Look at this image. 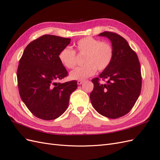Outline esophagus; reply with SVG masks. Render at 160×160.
<instances>
[{
	"mask_svg": "<svg viewBox=\"0 0 160 160\" xmlns=\"http://www.w3.org/2000/svg\"><path fill=\"white\" fill-rule=\"evenodd\" d=\"M82 83H83V81H82V80L77 81V84H78V85H81Z\"/></svg>",
	"mask_w": 160,
	"mask_h": 160,
	"instance_id": "esophagus-1",
	"label": "esophagus"
}]
</instances>
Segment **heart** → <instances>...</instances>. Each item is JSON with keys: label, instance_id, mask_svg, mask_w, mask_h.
I'll list each match as a JSON object with an SVG mask.
<instances>
[{"label": "heart", "instance_id": "heart-1", "mask_svg": "<svg viewBox=\"0 0 160 160\" xmlns=\"http://www.w3.org/2000/svg\"><path fill=\"white\" fill-rule=\"evenodd\" d=\"M75 51L68 47L64 48L59 55L61 64L69 69L76 66L75 52L84 55L83 62L85 63L70 73L72 79L82 80L93 75L98 69L103 71L111 64L113 58V49L110 43L102 42L91 37H86L79 39L75 44Z\"/></svg>", "mask_w": 160, "mask_h": 160}]
</instances>
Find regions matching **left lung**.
<instances>
[{"mask_svg":"<svg viewBox=\"0 0 160 160\" xmlns=\"http://www.w3.org/2000/svg\"><path fill=\"white\" fill-rule=\"evenodd\" d=\"M99 36L111 41L113 58L99 77L92 80L94 88L90 99L99 114L110 119L119 118L129 112L141 93V67L137 54L122 36L109 31ZM100 79H107V83L101 84Z\"/></svg>","mask_w":160,"mask_h":160,"instance_id":"8db88e82","label":"left lung"}]
</instances>
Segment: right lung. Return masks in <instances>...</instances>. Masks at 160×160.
I'll return each mask as SVG.
<instances>
[{
	"mask_svg": "<svg viewBox=\"0 0 160 160\" xmlns=\"http://www.w3.org/2000/svg\"><path fill=\"white\" fill-rule=\"evenodd\" d=\"M70 42L69 38L42 35L27 46L19 61L17 74L19 94L38 118H59L68 108L70 95L77 88L76 81L57 83L68 75L59 55Z\"/></svg>",
	"mask_w": 160,
	"mask_h": 160,
	"instance_id": "add662e5",
	"label": "right lung"
}]
</instances>
